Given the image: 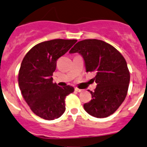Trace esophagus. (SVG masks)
I'll return each instance as SVG.
<instances>
[{
  "instance_id": "obj_1",
  "label": "esophagus",
  "mask_w": 147,
  "mask_h": 147,
  "mask_svg": "<svg viewBox=\"0 0 147 147\" xmlns=\"http://www.w3.org/2000/svg\"><path fill=\"white\" fill-rule=\"evenodd\" d=\"M75 91H77V92H81L83 91V90H81V89H80V88H75Z\"/></svg>"
}]
</instances>
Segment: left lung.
<instances>
[{"instance_id":"left-lung-1","label":"left lung","mask_w":147,"mask_h":147,"mask_svg":"<svg viewBox=\"0 0 147 147\" xmlns=\"http://www.w3.org/2000/svg\"><path fill=\"white\" fill-rule=\"evenodd\" d=\"M83 57L86 72H95L97 83L92 100L84 104L85 111L96 118L113 114L126 98L130 81L127 63L121 54L109 44L98 39L78 42L69 53Z\"/></svg>"}]
</instances>
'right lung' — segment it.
I'll return each instance as SVG.
<instances>
[{"label":"right lung","mask_w":147,"mask_h":147,"mask_svg":"<svg viewBox=\"0 0 147 147\" xmlns=\"http://www.w3.org/2000/svg\"><path fill=\"white\" fill-rule=\"evenodd\" d=\"M76 39H53L41 42L25 55L18 72V85L23 98L33 113L46 120L60 117L65 111V98L74 92L69 85L53 82L57 60L65 55Z\"/></svg>","instance_id":"right-lung-1"}]
</instances>
